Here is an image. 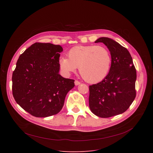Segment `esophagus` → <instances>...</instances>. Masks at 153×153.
I'll use <instances>...</instances> for the list:
<instances>
[{"label":"esophagus","mask_w":153,"mask_h":153,"mask_svg":"<svg viewBox=\"0 0 153 153\" xmlns=\"http://www.w3.org/2000/svg\"><path fill=\"white\" fill-rule=\"evenodd\" d=\"M74 84H75V85H79L80 84V82H79L78 80H75L74 81Z\"/></svg>","instance_id":"obj_1"}]
</instances>
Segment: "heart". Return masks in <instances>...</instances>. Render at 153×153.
Here are the masks:
<instances>
[{
    "label": "heart",
    "instance_id": "1",
    "mask_svg": "<svg viewBox=\"0 0 153 153\" xmlns=\"http://www.w3.org/2000/svg\"><path fill=\"white\" fill-rule=\"evenodd\" d=\"M68 58L61 57L59 64L67 74L75 72L79 68L82 78L87 82L96 83L103 80L110 69L111 59L109 51L97 45L77 46L71 48Z\"/></svg>",
    "mask_w": 153,
    "mask_h": 153
}]
</instances>
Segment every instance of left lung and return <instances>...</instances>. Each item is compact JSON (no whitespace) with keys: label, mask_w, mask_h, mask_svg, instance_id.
Instances as JSON below:
<instances>
[{"label":"left lung","mask_w":153,"mask_h":153,"mask_svg":"<svg viewBox=\"0 0 153 153\" xmlns=\"http://www.w3.org/2000/svg\"><path fill=\"white\" fill-rule=\"evenodd\" d=\"M111 56L108 75L100 82L90 86L89 106L96 116L107 118L126 111L136 97V70L126 48L108 37H100Z\"/></svg>","instance_id":"1"}]
</instances>
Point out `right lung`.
I'll return each mask as SVG.
<instances>
[{"mask_svg":"<svg viewBox=\"0 0 153 153\" xmlns=\"http://www.w3.org/2000/svg\"><path fill=\"white\" fill-rule=\"evenodd\" d=\"M60 45L35 43L22 54L13 73V95L24 110L37 117L57 114L74 80L61 76Z\"/></svg>","mask_w":153,"mask_h":153,"instance_id":"1","label":"right lung"}]
</instances>
